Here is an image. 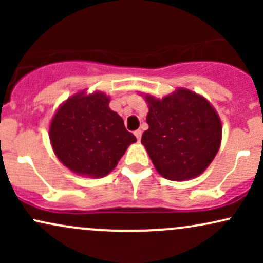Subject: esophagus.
I'll return each mask as SVG.
<instances>
[{"instance_id":"obj_1","label":"esophagus","mask_w":263,"mask_h":263,"mask_svg":"<svg viewBox=\"0 0 263 263\" xmlns=\"http://www.w3.org/2000/svg\"><path fill=\"white\" fill-rule=\"evenodd\" d=\"M135 136H136V138H137V140L140 141L141 137H142V131H141V129H136Z\"/></svg>"}]
</instances>
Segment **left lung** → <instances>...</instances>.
I'll return each mask as SVG.
<instances>
[{"instance_id":"1","label":"left lung","mask_w":263,"mask_h":263,"mask_svg":"<svg viewBox=\"0 0 263 263\" xmlns=\"http://www.w3.org/2000/svg\"><path fill=\"white\" fill-rule=\"evenodd\" d=\"M144 100L148 129L141 142L157 172L176 182L200 176L221 143V121L213 105L184 87L162 99L144 95Z\"/></svg>"}]
</instances>
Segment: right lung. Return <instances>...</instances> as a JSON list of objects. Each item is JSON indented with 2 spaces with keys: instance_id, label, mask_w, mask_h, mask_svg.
I'll use <instances>...</instances> for the list:
<instances>
[{
  "instance_id": "add662e5",
  "label": "right lung",
  "mask_w": 263,
  "mask_h": 263,
  "mask_svg": "<svg viewBox=\"0 0 263 263\" xmlns=\"http://www.w3.org/2000/svg\"><path fill=\"white\" fill-rule=\"evenodd\" d=\"M110 96L102 91L73 96L60 105L49 126L53 151L66 168L79 176H107L136 137L122 117L108 107Z\"/></svg>"
}]
</instances>
